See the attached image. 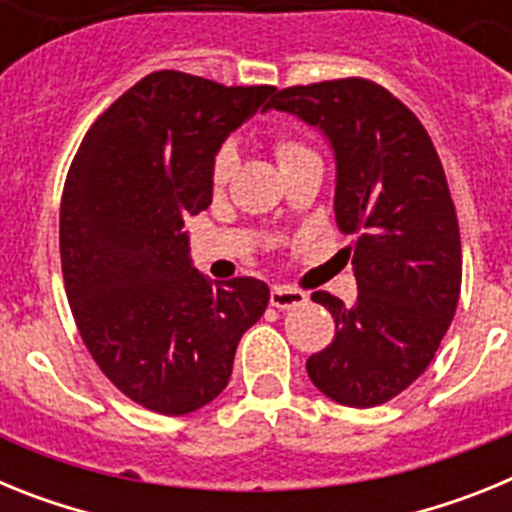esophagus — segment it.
Instances as JSON below:
<instances>
[{
  "label": "esophagus",
  "mask_w": 512,
  "mask_h": 512,
  "mask_svg": "<svg viewBox=\"0 0 512 512\" xmlns=\"http://www.w3.org/2000/svg\"><path fill=\"white\" fill-rule=\"evenodd\" d=\"M271 307L277 310H295V307L307 305V295L295 287H287V284H274L271 287Z\"/></svg>",
  "instance_id": "obj_1"
}]
</instances>
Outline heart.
<instances>
[{
	"mask_svg": "<svg viewBox=\"0 0 512 512\" xmlns=\"http://www.w3.org/2000/svg\"><path fill=\"white\" fill-rule=\"evenodd\" d=\"M274 151H277L279 166H287L292 164V161H297V158L310 156L312 153L305 143H300V140L292 138V135H279ZM233 169H235V151L230 146L220 148V153L215 156V164H212V182L225 184L230 179V174H233Z\"/></svg>",
	"mask_w": 512,
	"mask_h": 512,
	"instance_id": "heart-1",
	"label": "heart"
}]
</instances>
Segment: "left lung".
I'll use <instances>...</instances> for the list:
<instances>
[{
    "label": "left lung",
    "mask_w": 512,
    "mask_h": 512,
    "mask_svg": "<svg viewBox=\"0 0 512 512\" xmlns=\"http://www.w3.org/2000/svg\"><path fill=\"white\" fill-rule=\"evenodd\" d=\"M266 110L289 112L328 140L336 225L354 235L359 297L343 305L312 295L338 333L307 359V374L348 408L382 405L431 364L459 302V223L441 158L418 117L366 79L282 89Z\"/></svg>",
    "instance_id": "8db88e82"
}]
</instances>
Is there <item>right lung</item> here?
<instances>
[{
  "instance_id": "right-lung-1",
  "label": "right lung",
  "mask_w": 512,
  "mask_h": 512,
  "mask_svg": "<svg viewBox=\"0 0 512 512\" xmlns=\"http://www.w3.org/2000/svg\"><path fill=\"white\" fill-rule=\"evenodd\" d=\"M274 87H223L156 71L99 115L61 200V266L89 354L143 408L187 415L228 387L269 287L194 269L184 220L212 202L225 138Z\"/></svg>"
}]
</instances>
